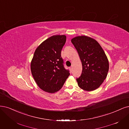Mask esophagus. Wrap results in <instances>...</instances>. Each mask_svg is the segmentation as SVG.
<instances>
[{
	"label": "esophagus",
	"instance_id": "esophagus-1",
	"mask_svg": "<svg viewBox=\"0 0 129 129\" xmlns=\"http://www.w3.org/2000/svg\"><path fill=\"white\" fill-rule=\"evenodd\" d=\"M72 68H73V66H72V67H70V70L71 71H72Z\"/></svg>",
	"mask_w": 129,
	"mask_h": 129
}]
</instances>
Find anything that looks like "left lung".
I'll return each mask as SVG.
<instances>
[{"label": "left lung", "instance_id": "1", "mask_svg": "<svg viewBox=\"0 0 129 129\" xmlns=\"http://www.w3.org/2000/svg\"><path fill=\"white\" fill-rule=\"evenodd\" d=\"M82 64V72L76 79L78 85L87 91L98 88L107 76L109 62L104 51L95 39L86 36L72 39Z\"/></svg>", "mask_w": 129, "mask_h": 129}]
</instances>
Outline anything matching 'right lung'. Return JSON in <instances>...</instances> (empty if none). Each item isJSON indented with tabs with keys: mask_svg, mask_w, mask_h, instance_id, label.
Masks as SVG:
<instances>
[{
	"mask_svg": "<svg viewBox=\"0 0 129 129\" xmlns=\"http://www.w3.org/2000/svg\"><path fill=\"white\" fill-rule=\"evenodd\" d=\"M66 41L65 35H54L40 44L34 53L31 72L38 86L46 92L60 90L70 75L61 55Z\"/></svg>",
	"mask_w": 129,
	"mask_h": 129,
	"instance_id": "obj_1",
	"label": "right lung"
}]
</instances>
